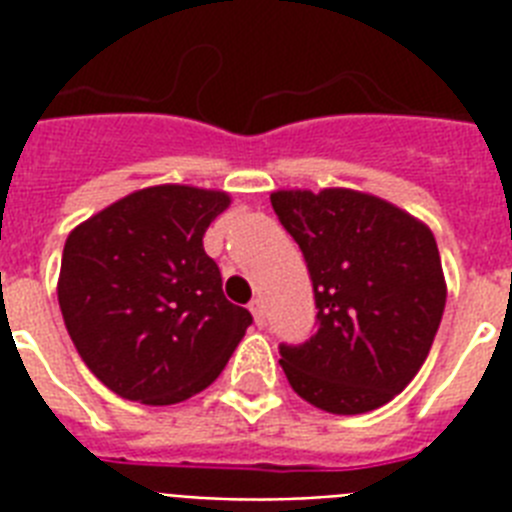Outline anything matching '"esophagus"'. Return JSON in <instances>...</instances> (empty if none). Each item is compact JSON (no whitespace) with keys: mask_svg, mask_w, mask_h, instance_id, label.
<instances>
[{"mask_svg":"<svg viewBox=\"0 0 512 512\" xmlns=\"http://www.w3.org/2000/svg\"><path fill=\"white\" fill-rule=\"evenodd\" d=\"M249 311H252V316H255V324H257V327H263V321H265L263 300H252V303H249Z\"/></svg>","mask_w":512,"mask_h":512,"instance_id":"esophagus-1","label":"esophagus"}]
</instances>
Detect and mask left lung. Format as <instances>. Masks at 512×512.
<instances>
[{
  "label": "left lung",
  "instance_id": "left-lung-1",
  "mask_svg": "<svg viewBox=\"0 0 512 512\" xmlns=\"http://www.w3.org/2000/svg\"><path fill=\"white\" fill-rule=\"evenodd\" d=\"M273 212L311 273L316 335L281 342L297 396L364 414L414 380L444 316L446 284L428 225L348 188L271 193Z\"/></svg>",
  "mask_w": 512,
  "mask_h": 512
}]
</instances>
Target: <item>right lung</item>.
<instances>
[{
	"label": "right lung",
	"instance_id": "add662e5",
	"mask_svg": "<svg viewBox=\"0 0 512 512\" xmlns=\"http://www.w3.org/2000/svg\"><path fill=\"white\" fill-rule=\"evenodd\" d=\"M228 193L154 185L68 233L58 303L79 356L116 396L167 406L217 380L252 324L223 295L204 233Z\"/></svg>",
	"mask_w": 512,
	"mask_h": 512
}]
</instances>
